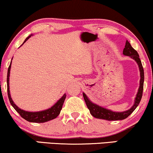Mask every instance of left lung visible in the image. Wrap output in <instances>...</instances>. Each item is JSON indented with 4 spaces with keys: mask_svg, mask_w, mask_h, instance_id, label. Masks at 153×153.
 <instances>
[{
    "mask_svg": "<svg viewBox=\"0 0 153 153\" xmlns=\"http://www.w3.org/2000/svg\"><path fill=\"white\" fill-rule=\"evenodd\" d=\"M123 54L124 55H127L130 57L131 59H134L136 62L137 63L140 69V87H139L138 92L137 94L136 97H135L134 103L131 108H129V110L125 111L122 112H115L112 111L109 109H107L106 108H103L102 106H100L99 105L94 103L90 99L88 98V96L84 93H82L83 95L84 100L86 103V106L90 111L91 114L95 118L105 119L108 121H115V120H122L127 118L129 115L132 113L135 110V108L137 107V106L141 101L142 96H143V85H144V70L143 65H142L141 60L139 57V54L136 50L131 46L130 43L129 42L126 41L125 47L123 50Z\"/></svg>",
    "mask_w": 153,
    "mask_h": 153,
    "instance_id": "1",
    "label": "left lung"
}]
</instances>
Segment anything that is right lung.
Masks as SVG:
<instances>
[{"label": "right lung", "mask_w": 153, "mask_h": 153, "mask_svg": "<svg viewBox=\"0 0 153 153\" xmlns=\"http://www.w3.org/2000/svg\"><path fill=\"white\" fill-rule=\"evenodd\" d=\"M31 36H32V35H29V36L24 40V42H23L22 45H24V43H25L31 37ZM22 45H21V46H22ZM10 67H11V62H10V65L8 67V73H7V91H8V99H9L10 104H11V106L14 108V109L18 112L23 119H26V121H28V122H29L44 123L52 120V119H55L56 117L59 114V113H60V111L62 109L63 103H64L65 99L66 98V94H65L62 97L57 101V103H54V105H53L51 108H47L46 110L40 111L31 112L26 111L21 109L20 108H19V107L13 103V100H12L11 97H10L9 90V77Z\"/></svg>", "instance_id": "obj_1"}]
</instances>
